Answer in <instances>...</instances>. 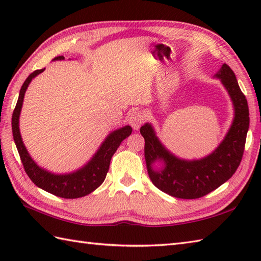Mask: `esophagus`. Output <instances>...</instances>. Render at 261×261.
<instances>
[{
	"label": "esophagus",
	"mask_w": 261,
	"mask_h": 261,
	"mask_svg": "<svg viewBox=\"0 0 261 261\" xmlns=\"http://www.w3.org/2000/svg\"><path fill=\"white\" fill-rule=\"evenodd\" d=\"M145 119H146L145 113L139 110L131 111L129 115H127V121H129L130 125L134 127L135 130L139 129L140 125L143 123V122H145Z\"/></svg>",
	"instance_id": "obj_1"
}]
</instances>
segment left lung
I'll list each match as a JSON object with an SVG mask.
<instances>
[{
  "instance_id": "1",
  "label": "left lung",
  "mask_w": 261,
  "mask_h": 261,
  "mask_svg": "<svg viewBox=\"0 0 261 261\" xmlns=\"http://www.w3.org/2000/svg\"><path fill=\"white\" fill-rule=\"evenodd\" d=\"M216 77L221 79L234 105L236 116L228 135L213 153L199 160L178 159L160 143L150 124L140 127L145 138V157L149 177L153 185L170 196L184 199L199 198L230 179L239 167L245 151L249 129V108L246 95L240 90L236 75L224 64ZM163 160L160 172L153 171L151 164Z\"/></svg>"
}]
</instances>
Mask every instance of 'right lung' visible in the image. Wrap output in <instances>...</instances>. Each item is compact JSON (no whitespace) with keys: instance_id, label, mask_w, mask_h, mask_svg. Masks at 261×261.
I'll return each mask as SVG.
<instances>
[{"instance_id":"add662e5","label":"right lung","mask_w":261,"mask_h":261,"mask_svg":"<svg viewBox=\"0 0 261 261\" xmlns=\"http://www.w3.org/2000/svg\"><path fill=\"white\" fill-rule=\"evenodd\" d=\"M62 59H64L63 56H58L55 57L54 60ZM43 69H37L33 71V73H31L28 76V79L24 81L23 85L21 87L18 102H16L12 114L13 139L27 175L29 176V178L35 182L38 187H40L43 191L54 194V195H56L58 197H83L87 195V194L92 193L94 190H96V188L104 181L109 171L111 158H112L114 152L116 151V149L121 145V142L131 135L132 127L130 125H126L112 132V134H111L102 143V146L99 147L97 152L95 153V156L92 158L91 162L88 163L85 167L75 171V173L67 175H54L51 173H48L47 170L41 169L29 156L23 142H22L19 130V116L28 85L30 84L33 77H36L37 75L42 73Z\"/></svg>"}]
</instances>
